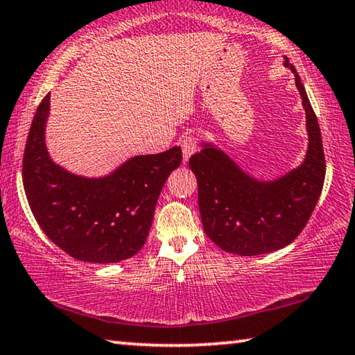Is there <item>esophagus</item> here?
Instances as JSON below:
<instances>
[{
    "mask_svg": "<svg viewBox=\"0 0 355 355\" xmlns=\"http://www.w3.org/2000/svg\"><path fill=\"white\" fill-rule=\"evenodd\" d=\"M197 137L196 136H186L182 141V152H183V161L186 163L192 155L197 152Z\"/></svg>",
    "mask_w": 355,
    "mask_h": 355,
    "instance_id": "34e87169",
    "label": "esophagus"
}]
</instances>
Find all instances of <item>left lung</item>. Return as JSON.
I'll return each instance as SVG.
<instances>
[{"mask_svg":"<svg viewBox=\"0 0 355 355\" xmlns=\"http://www.w3.org/2000/svg\"><path fill=\"white\" fill-rule=\"evenodd\" d=\"M284 65L293 71L305 111L309 144L302 163L277 178L261 180L245 172L211 141H202V150L189 159L199 186L203 230L230 254L260 255L293 243L322 191L326 161L320 125L296 69L288 58Z\"/></svg>","mask_w":355,"mask_h":355,"instance_id":"1","label":"left lung"}]
</instances>
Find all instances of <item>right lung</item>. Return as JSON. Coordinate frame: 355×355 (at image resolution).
<instances>
[{"label": "right lung", "instance_id": "add662e5", "mask_svg": "<svg viewBox=\"0 0 355 355\" xmlns=\"http://www.w3.org/2000/svg\"><path fill=\"white\" fill-rule=\"evenodd\" d=\"M48 114L50 94L35 111L23 156V186L35 220L76 260H128L146 243L159 192L182 163V147L133 156L103 177L78 175L48 152Z\"/></svg>", "mask_w": 355, "mask_h": 355}]
</instances>
